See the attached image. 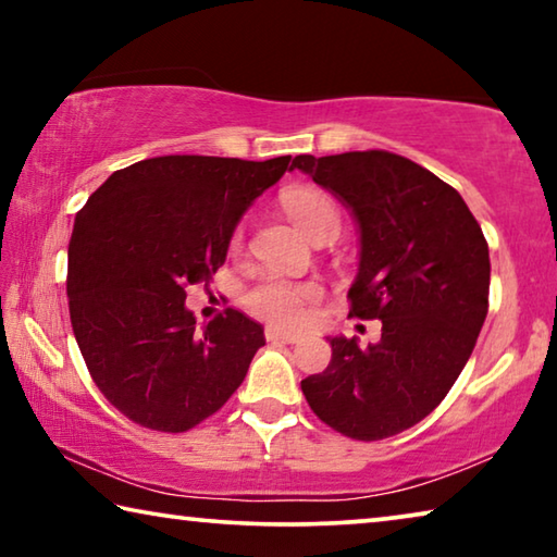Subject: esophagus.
I'll return each instance as SVG.
<instances>
[{
	"label": "esophagus",
	"mask_w": 557,
	"mask_h": 557,
	"mask_svg": "<svg viewBox=\"0 0 557 557\" xmlns=\"http://www.w3.org/2000/svg\"><path fill=\"white\" fill-rule=\"evenodd\" d=\"M265 338H268V342H285V344H297L301 336H299V334H295V332H285V329L268 326V329H265Z\"/></svg>",
	"instance_id": "esophagus-1"
}]
</instances>
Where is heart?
I'll return each instance as SVG.
<instances>
[{
    "label": "heart",
    "mask_w": 557,
    "mask_h": 557,
    "mask_svg": "<svg viewBox=\"0 0 557 557\" xmlns=\"http://www.w3.org/2000/svg\"><path fill=\"white\" fill-rule=\"evenodd\" d=\"M285 209L289 219L309 240L322 231L338 228V213L334 201L317 188H289L285 194ZM243 235L235 233V245ZM319 299V287L312 282H289L280 277H262L248 292L245 305L256 317L268 319L280 326H299L307 322L309 309Z\"/></svg>",
    "instance_id": "1"
}]
</instances>
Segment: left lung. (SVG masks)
I'll return each instance as SVG.
<instances>
[{
  "instance_id": "8db88e82",
  "label": "left lung",
  "mask_w": 557,
  "mask_h": 557,
  "mask_svg": "<svg viewBox=\"0 0 557 557\" xmlns=\"http://www.w3.org/2000/svg\"><path fill=\"white\" fill-rule=\"evenodd\" d=\"M299 169L354 215L351 314L381 319V338L326 336L332 361L301 381L317 418L351 440L418 425L465 369L488 307V245L461 196L410 159L371 149L299 154Z\"/></svg>"
}]
</instances>
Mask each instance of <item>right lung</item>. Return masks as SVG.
<instances>
[{
  "instance_id": "right-lung-1",
  "label": "right lung",
  "mask_w": 557,
  "mask_h": 557,
  "mask_svg": "<svg viewBox=\"0 0 557 557\" xmlns=\"http://www.w3.org/2000/svg\"><path fill=\"white\" fill-rule=\"evenodd\" d=\"M287 164L289 157L143 159L110 174L75 213V342L100 393L137 425H199L231 398L265 346L262 326L238 309L196 324L186 287L209 285L243 213Z\"/></svg>"
}]
</instances>
